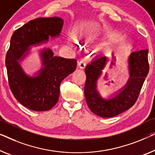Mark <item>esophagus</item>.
Masks as SVG:
<instances>
[{
  "label": "esophagus",
  "mask_w": 155,
  "mask_h": 155,
  "mask_svg": "<svg viewBox=\"0 0 155 155\" xmlns=\"http://www.w3.org/2000/svg\"><path fill=\"white\" fill-rule=\"evenodd\" d=\"M78 67L80 69H84L85 67H86V62H85L84 60H82V61H80L79 63H78Z\"/></svg>",
  "instance_id": "obj_1"
}]
</instances>
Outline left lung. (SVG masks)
Masks as SVG:
<instances>
[{"label": "left lung", "instance_id": "8db88e82", "mask_svg": "<svg viewBox=\"0 0 155 155\" xmlns=\"http://www.w3.org/2000/svg\"><path fill=\"white\" fill-rule=\"evenodd\" d=\"M147 52L148 50H144L131 54L128 59L129 80L124 87L110 98H103L97 89V82L103 74L107 58L98 56L87 65L85 68L87 79L84 96L87 105L93 113L101 117H112L133 106L149 72Z\"/></svg>", "mask_w": 155, "mask_h": 155}]
</instances>
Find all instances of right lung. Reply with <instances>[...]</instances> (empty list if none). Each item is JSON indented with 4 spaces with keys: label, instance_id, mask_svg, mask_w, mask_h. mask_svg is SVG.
I'll list each match as a JSON object with an SVG mask.
<instances>
[{
    "label": "right lung",
    "instance_id": "add662e5",
    "mask_svg": "<svg viewBox=\"0 0 155 155\" xmlns=\"http://www.w3.org/2000/svg\"><path fill=\"white\" fill-rule=\"evenodd\" d=\"M63 25L60 17H40L17 29L11 38L5 57L9 86L18 101L32 110L46 111L54 106L60 84L75 71L77 61L54 56L50 48L43 49L40 51L42 67L33 77L26 75L19 62L28 54L31 46L48 42L50 36H59Z\"/></svg>",
    "mask_w": 155,
    "mask_h": 155
}]
</instances>
